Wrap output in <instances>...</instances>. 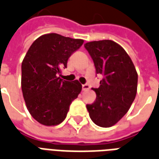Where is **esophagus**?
I'll return each mask as SVG.
<instances>
[{"instance_id":"1","label":"esophagus","mask_w":159,"mask_h":159,"mask_svg":"<svg viewBox=\"0 0 159 159\" xmlns=\"http://www.w3.org/2000/svg\"><path fill=\"white\" fill-rule=\"evenodd\" d=\"M82 90L86 91V90H88V89L90 88V86H89L88 84H82Z\"/></svg>"}]
</instances>
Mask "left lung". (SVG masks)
I'll return each mask as SVG.
<instances>
[{
  "label": "left lung",
  "instance_id": "1",
  "mask_svg": "<svg viewBox=\"0 0 159 159\" xmlns=\"http://www.w3.org/2000/svg\"><path fill=\"white\" fill-rule=\"evenodd\" d=\"M86 50L93 59L96 73L101 74L95 102L88 104L91 119L99 127L114 125L128 112L138 88V73L123 47L111 40L87 42Z\"/></svg>",
  "mask_w": 159,
  "mask_h": 159
}]
</instances>
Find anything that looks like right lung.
Segmentation results:
<instances>
[{
	"label": "right lung",
	"mask_w": 159,
	"mask_h": 159,
	"mask_svg": "<svg viewBox=\"0 0 159 159\" xmlns=\"http://www.w3.org/2000/svg\"><path fill=\"white\" fill-rule=\"evenodd\" d=\"M83 40L51 33L31 44L21 64V89L30 114L46 126L63 122L71 102L82 91L77 80L61 79V69ZM60 76V75H59Z\"/></svg>",
	"instance_id": "1"
}]
</instances>
